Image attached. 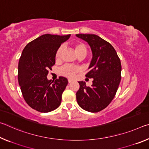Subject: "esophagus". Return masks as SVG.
I'll return each instance as SVG.
<instances>
[{
    "instance_id": "1",
    "label": "esophagus",
    "mask_w": 149,
    "mask_h": 149,
    "mask_svg": "<svg viewBox=\"0 0 149 149\" xmlns=\"http://www.w3.org/2000/svg\"><path fill=\"white\" fill-rule=\"evenodd\" d=\"M68 83H71V82L73 81V79H68Z\"/></svg>"
}]
</instances>
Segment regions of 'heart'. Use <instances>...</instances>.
Listing matches in <instances>:
<instances>
[{
  "mask_svg": "<svg viewBox=\"0 0 149 149\" xmlns=\"http://www.w3.org/2000/svg\"><path fill=\"white\" fill-rule=\"evenodd\" d=\"M74 50L76 54H79L80 53H84L86 54L87 53V47L85 45L81 42H77L74 45ZM63 50V47H60L58 49L57 51L55 54V58L56 60H60L61 58V54ZM79 71V68L77 66L74 65L66 64L62 66L59 70V73L60 75H64L65 77H73L75 75L76 73Z\"/></svg>",
  "mask_w": 149,
  "mask_h": 149,
  "instance_id": "heart-1",
  "label": "heart"
}]
</instances>
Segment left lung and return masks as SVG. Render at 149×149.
Listing matches in <instances>:
<instances>
[{"label":"left lung","mask_w":149,"mask_h":149,"mask_svg":"<svg viewBox=\"0 0 149 149\" xmlns=\"http://www.w3.org/2000/svg\"><path fill=\"white\" fill-rule=\"evenodd\" d=\"M76 37L86 41L91 49L90 70L85 76L93 79L91 87L83 81L78 82L77 102L88 112H99L110 104L116 93L121 81L120 60L114 47L98 35L77 34Z\"/></svg>","instance_id":"1"}]
</instances>
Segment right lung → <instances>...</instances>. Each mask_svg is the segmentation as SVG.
I'll list each match as a JSON object with an SVG mask.
<instances>
[{"label":"right lung","mask_w":149,"mask_h":149,"mask_svg":"<svg viewBox=\"0 0 149 149\" xmlns=\"http://www.w3.org/2000/svg\"><path fill=\"white\" fill-rule=\"evenodd\" d=\"M71 35L45 34L29 42L22 51L18 64V82L25 100L30 107L49 112L59 107L68 84L64 77L54 82L47 79L55 64V54Z\"/></svg>","instance_id":"add662e5"}]
</instances>
